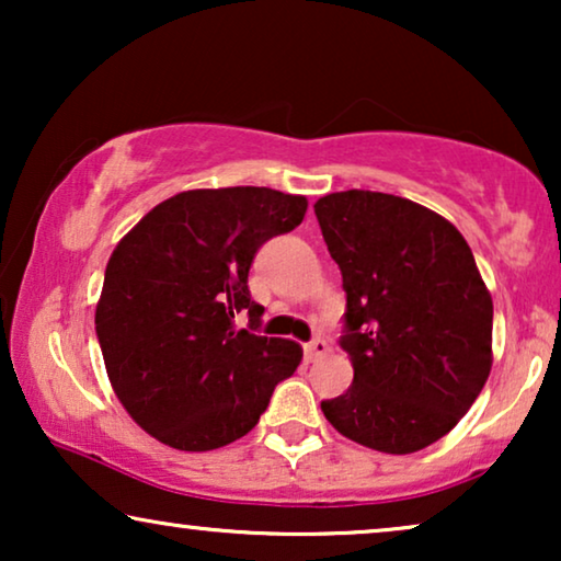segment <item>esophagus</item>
I'll list each match as a JSON object with an SVG mask.
<instances>
[{
  "instance_id": "34e87169",
  "label": "esophagus",
  "mask_w": 561,
  "mask_h": 561,
  "mask_svg": "<svg viewBox=\"0 0 561 561\" xmlns=\"http://www.w3.org/2000/svg\"><path fill=\"white\" fill-rule=\"evenodd\" d=\"M304 352H306V359H309V363H317V359H321V357L327 355L329 347H327L324 340H313V342L306 344Z\"/></svg>"
}]
</instances>
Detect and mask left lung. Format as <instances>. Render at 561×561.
I'll use <instances>...</instances> for the list:
<instances>
[{
	"label": "left lung",
	"mask_w": 561,
	"mask_h": 561,
	"mask_svg": "<svg viewBox=\"0 0 561 561\" xmlns=\"http://www.w3.org/2000/svg\"><path fill=\"white\" fill-rule=\"evenodd\" d=\"M347 294L352 386L329 424L386 455L442 439L493 367V298L459 229L411 198L336 191L313 204Z\"/></svg>",
	"instance_id": "8db88e82"
}]
</instances>
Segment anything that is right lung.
Wrapping results in <instances>:
<instances>
[{
    "label": "right lung",
    "instance_id": "obj_1",
    "mask_svg": "<svg viewBox=\"0 0 561 561\" xmlns=\"http://www.w3.org/2000/svg\"><path fill=\"white\" fill-rule=\"evenodd\" d=\"M306 196L263 186L181 191L114 248L96 336L114 396L140 428L181 451L227 447L250 432L301 344L234 327L263 306L248 273L260 244L304 221Z\"/></svg>",
    "mask_w": 561,
    "mask_h": 561
}]
</instances>
